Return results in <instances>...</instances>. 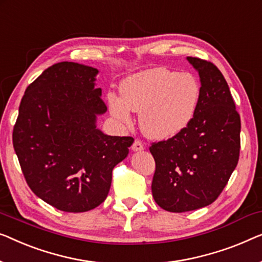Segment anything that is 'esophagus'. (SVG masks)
I'll return each mask as SVG.
<instances>
[{
  "label": "esophagus",
  "mask_w": 262,
  "mask_h": 262,
  "mask_svg": "<svg viewBox=\"0 0 262 262\" xmlns=\"http://www.w3.org/2000/svg\"><path fill=\"white\" fill-rule=\"evenodd\" d=\"M144 149V144L142 143V140L136 139L134 144H132V150L134 151H142Z\"/></svg>",
  "instance_id": "esophagus-1"
}]
</instances>
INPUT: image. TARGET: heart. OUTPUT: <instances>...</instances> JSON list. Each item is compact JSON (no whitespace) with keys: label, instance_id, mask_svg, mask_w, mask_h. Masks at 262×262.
Here are the masks:
<instances>
[{"label":"heart","instance_id":"b5f03b06","mask_svg":"<svg viewBox=\"0 0 262 262\" xmlns=\"http://www.w3.org/2000/svg\"><path fill=\"white\" fill-rule=\"evenodd\" d=\"M122 99L110 94L115 118L130 123L128 110L139 113V124L147 137H175L191 123L199 107L202 89L190 73L156 67L131 75L120 86Z\"/></svg>","mask_w":262,"mask_h":262}]
</instances>
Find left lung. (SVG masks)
Wrapping results in <instances>:
<instances>
[{"label": "left lung", "instance_id": "obj_1", "mask_svg": "<svg viewBox=\"0 0 262 262\" xmlns=\"http://www.w3.org/2000/svg\"><path fill=\"white\" fill-rule=\"evenodd\" d=\"M199 72L201 100L194 119L169 139L151 143L156 163L151 190L171 213L209 206L221 194L240 156V115L228 84L213 62L188 56Z\"/></svg>", "mask_w": 262, "mask_h": 262}]
</instances>
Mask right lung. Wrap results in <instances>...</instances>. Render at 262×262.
Listing matches in <instances>:
<instances>
[{"mask_svg": "<svg viewBox=\"0 0 262 262\" xmlns=\"http://www.w3.org/2000/svg\"><path fill=\"white\" fill-rule=\"evenodd\" d=\"M98 70L58 62L30 84L21 99L13 145L32 191L56 209L82 213L105 201L112 170L127 156L132 137L104 135L106 112Z\"/></svg>", "mask_w": 262, "mask_h": 262, "instance_id": "right-lung-1", "label": "right lung"}]
</instances>
